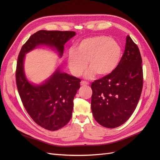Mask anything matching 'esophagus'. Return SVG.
I'll return each instance as SVG.
<instances>
[{
  "mask_svg": "<svg viewBox=\"0 0 160 160\" xmlns=\"http://www.w3.org/2000/svg\"><path fill=\"white\" fill-rule=\"evenodd\" d=\"M89 85V83H88V82H86V81H82L81 82V85Z\"/></svg>",
  "mask_w": 160,
  "mask_h": 160,
  "instance_id": "1",
  "label": "esophagus"
}]
</instances>
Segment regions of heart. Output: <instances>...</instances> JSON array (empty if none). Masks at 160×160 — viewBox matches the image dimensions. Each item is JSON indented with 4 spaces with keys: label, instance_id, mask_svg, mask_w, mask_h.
Returning <instances> with one entry per match:
<instances>
[{
    "label": "heart",
    "instance_id": "heart-1",
    "mask_svg": "<svg viewBox=\"0 0 160 160\" xmlns=\"http://www.w3.org/2000/svg\"><path fill=\"white\" fill-rule=\"evenodd\" d=\"M123 55L122 48L118 42L106 36L85 38L79 42L75 51L67 55V64L71 73L80 77L85 72L87 79H91L98 74L99 77L111 75L118 68Z\"/></svg>",
    "mask_w": 160,
    "mask_h": 160
}]
</instances>
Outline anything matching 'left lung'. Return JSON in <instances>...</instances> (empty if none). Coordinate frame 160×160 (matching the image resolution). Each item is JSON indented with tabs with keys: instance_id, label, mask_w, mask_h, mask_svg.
<instances>
[{
	"instance_id": "obj_1",
	"label": "left lung",
	"mask_w": 160,
	"mask_h": 160,
	"mask_svg": "<svg viewBox=\"0 0 160 160\" xmlns=\"http://www.w3.org/2000/svg\"><path fill=\"white\" fill-rule=\"evenodd\" d=\"M142 59L138 47L128 35L124 53L116 70L91 84V110L102 126L115 128L131 117L143 88Z\"/></svg>"
}]
</instances>
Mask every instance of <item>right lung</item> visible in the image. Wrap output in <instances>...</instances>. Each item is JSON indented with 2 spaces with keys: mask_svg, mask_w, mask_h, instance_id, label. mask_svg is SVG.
<instances>
[{
  "mask_svg": "<svg viewBox=\"0 0 160 160\" xmlns=\"http://www.w3.org/2000/svg\"><path fill=\"white\" fill-rule=\"evenodd\" d=\"M75 35L74 31H39L30 37L18 55L16 81L22 104L34 122L50 131L59 129L69 123L81 79L62 72L58 66L45 81L33 83L25 75V55L37 47L45 46L57 51L61 58L65 44Z\"/></svg>",
  "mask_w": 160,
  "mask_h": 160,
  "instance_id": "1",
  "label": "right lung"
}]
</instances>
